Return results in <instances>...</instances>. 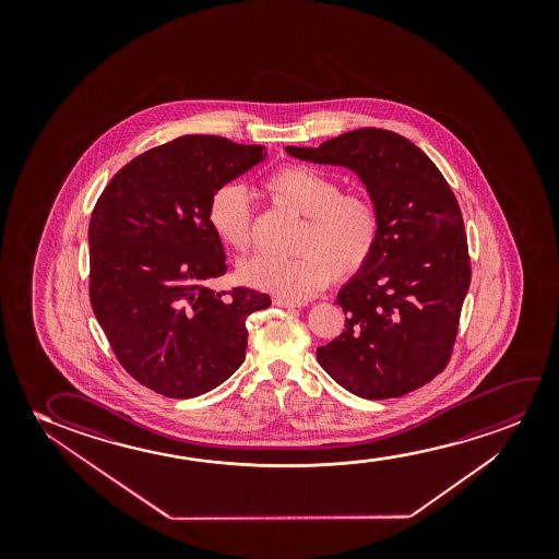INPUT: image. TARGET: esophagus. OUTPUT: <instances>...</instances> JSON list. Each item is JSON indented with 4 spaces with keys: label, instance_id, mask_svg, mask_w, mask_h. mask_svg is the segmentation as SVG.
<instances>
[{
    "label": "esophagus",
    "instance_id": "1",
    "mask_svg": "<svg viewBox=\"0 0 559 559\" xmlns=\"http://www.w3.org/2000/svg\"><path fill=\"white\" fill-rule=\"evenodd\" d=\"M273 304L278 307H286V309H294V307H304V304H298V301H292V299L284 298H275L273 299Z\"/></svg>",
    "mask_w": 559,
    "mask_h": 559
}]
</instances>
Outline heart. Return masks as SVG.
<instances>
[{
	"instance_id": "1",
	"label": "heart",
	"mask_w": 559,
	"mask_h": 559,
	"mask_svg": "<svg viewBox=\"0 0 559 559\" xmlns=\"http://www.w3.org/2000/svg\"><path fill=\"white\" fill-rule=\"evenodd\" d=\"M263 191L275 206L304 217L288 260L255 255L238 265L240 283L278 298L306 301L367 265L380 238V217L365 192H340L332 177L306 166H286L269 176ZM207 225L225 248L252 245V206L245 187L227 183L207 202Z\"/></svg>"
}]
</instances>
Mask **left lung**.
<instances>
[{"mask_svg":"<svg viewBox=\"0 0 559 559\" xmlns=\"http://www.w3.org/2000/svg\"><path fill=\"white\" fill-rule=\"evenodd\" d=\"M286 153L355 171L380 217L372 258L337 294L345 329L317 349L321 367L362 399L401 397L431 382L451 359L472 281L464 222L443 174L408 139L376 128Z\"/></svg>","mask_w":559,"mask_h":559,"instance_id":"left-lung-1","label":"left lung"}]
</instances>
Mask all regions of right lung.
<instances>
[{
	"mask_svg": "<svg viewBox=\"0 0 559 559\" xmlns=\"http://www.w3.org/2000/svg\"><path fill=\"white\" fill-rule=\"evenodd\" d=\"M265 156V146L183 135L126 164L93 207V313L116 359L148 390L199 397L242 365L246 319L271 298L207 288L227 265L206 212L219 187Z\"/></svg>",
	"mask_w": 559,
	"mask_h": 559,
	"instance_id": "obj_1",
	"label": "right lung"
}]
</instances>
